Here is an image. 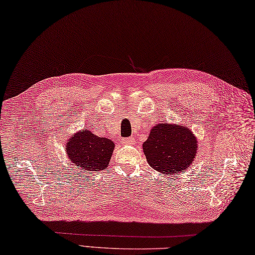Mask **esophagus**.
Here are the masks:
<instances>
[{
  "label": "esophagus",
  "instance_id": "esophagus-1",
  "mask_svg": "<svg viewBox=\"0 0 255 255\" xmlns=\"http://www.w3.org/2000/svg\"><path fill=\"white\" fill-rule=\"evenodd\" d=\"M122 142L124 145H132L134 144V137H126L122 139Z\"/></svg>",
  "mask_w": 255,
  "mask_h": 255
}]
</instances>
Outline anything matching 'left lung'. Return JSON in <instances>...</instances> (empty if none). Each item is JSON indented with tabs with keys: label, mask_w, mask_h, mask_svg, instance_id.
<instances>
[{
	"label": "left lung",
	"mask_w": 255,
	"mask_h": 255,
	"mask_svg": "<svg viewBox=\"0 0 255 255\" xmlns=\"http://www.w3.org/2000/svg\"><path fill=\"white\" fill-rule=\"evenodd\" d=\"M198 142L190 129L183 126L160 123L151 128L142 144L149 165L167 175L184 172L194 161Z\"/></svg>",
	"instance_id": "8db88e82"
}]
</instances>
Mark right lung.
<instances>
[{"label":"right lung","mask_w":255,"mask_h":255,"mask_svg":"<svg viewBox=\"0 0 255 255\" xmlns=\"http://www.w3.org/2000/svg\"><path fill=\"white\" fill-rule=\"evenodd\" d=\"M115 145L106 137H98L89 129L79 132L68 141L67 153L78 167L90 171L106 169Z\"/></svg>","instance_id":"add662e5"}]
</instances>
